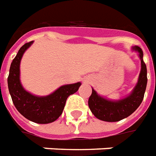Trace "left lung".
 Wrapping results in <instances>:
<instances>
[{"mask_svg":"<svg viewBox=\"0 0 156 156\" xmlns=\"http://www.w3.org/2000/svg\"><path fill=\"white\" fill-rule=\"evenodd\" d=\"M132 49L138 53L141 61V69L136 86L129 95L119 100H109L103 98L92 88L88 106L97 119L105 122L120 121L131 115L143 101L147 86L146 65L143 60L142 49L139 46H134Z\"/></svg>","mask_w":156,"mask_h":156,"instance_id":"obj_1","label":"left lung"}]
</instances>
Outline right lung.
I'll return each mask as SVG.
<instances>
[{
  "instance_id": "obj_1",
  "label": "right lung",
  "mask_w": 156,
  "mask_h": 156,
  "mask_svg": "<svg viewBox=\"0 0 156 156\" xmlns=\"http://www.w3.org/2000/svg\"><path fill=\"white\" fill-rule=\"evenodd\" d=\"M34 41L21 47L10 67L8 89L13 104L20 113L32 122L45 124L55 122L62 114L69 96L76 93L81 83L64 85L48 96H36L24 89L20 80V64L24 53Z\"/></svg>"
}]
</instances>
